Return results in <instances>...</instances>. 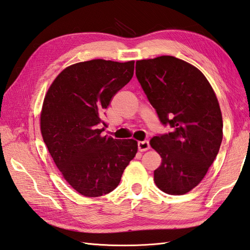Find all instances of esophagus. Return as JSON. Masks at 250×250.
Masks as SVG:
<instances>
[{
    "instance_id": "obj_1",
    "label": "esophagus",
    "mask_w": 250,
    "mask_h": 250,
    "mask_svg": "<svg viewBox=\"0 0 250 250\" xmlns=\"http://www.w3.org/2000/svg\"><path fill=\"white\" fill-rule=\"evenodd\" d=\"M137 146H138V150L139 151H147V150L150 149V145L148 141H144V142H138L137 143Z\"/></svg>"
}]
</instances>
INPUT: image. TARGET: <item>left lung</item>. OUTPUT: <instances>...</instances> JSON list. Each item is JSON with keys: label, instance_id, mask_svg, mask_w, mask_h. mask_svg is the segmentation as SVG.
<instances>
[{"label": "left lung", "instance_id": "1", "mask_svg": "<svg viewBox=\"0 0 250 250\" xmlns=\"http://www.w3.org/2000/svg\"><path fill=\"white\" fill-rule=\"evenodd\" d=\"M136 78L168 134L150 139L162 158L154 182L169 195L198 185L223 141V117L211 84L198 68L163 55L136 62Z\"/></svg>", "mask_w": 250, "mask_h": 250}]
</instances>
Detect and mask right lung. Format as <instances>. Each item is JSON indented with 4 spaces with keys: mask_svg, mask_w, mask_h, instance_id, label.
<instances>
[{
    "mask_svg": "<svg viewBox=\"0 0 250 250\" xmlns=\"http://www.w3.org/2000/svg\"><path fill=\"white\" fill-rule=\"evenodd\" d=\"M134 61L91 60L57 75L44 96L40 131L63 179L86 197L108 194L137 152L134 139L101 136L99 125L113 97L130 82Z\"/></svg>",
    "mask_w": 250,
    "mask_h": 250,
    "instance_id": "add662e5",
    "label": "right lung"
}]
</instances>
